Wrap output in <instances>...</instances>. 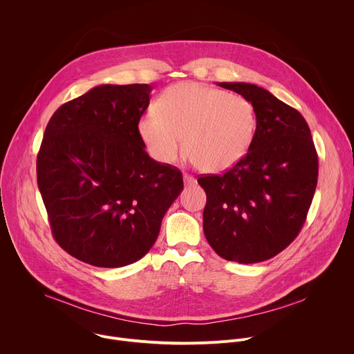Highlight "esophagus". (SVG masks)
Wrapping results in <instances>:
<instances>
[{"label": "esophagus", "mask_w": 354, "mask_h": 354, "mask_svg": "<svg viewBox=\"0 0 354 354\" xmlns=\"http://www.w3.org/2000/svg\"><path fill=\"white\" fill-rule=\"evenodd\" d=\"M183 180H185L186 185H194L196 183V179L192 175H187V174L183 175Z\"/></svg>", "instance_id": "34e87169"}]
</instances>
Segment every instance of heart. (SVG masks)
Wrapping results in <instances>:
<instances>
[{
  "label": "heart",
  "instance_id": "obj_1",
  "mask_svg": "<svg viewBox=\"0 0 354 354\" xmlns=\"http://www.w3.org/2000/svg\"><path fill=\"white\" fill-rule=\"evenodd\" d=\"M257 131V113L250 100L224 89L197 82L168 86L154 111L137 122V134L160 164H172L183 140L186 158L201 171L223 172L249 151Z\"/></svg>",
  "mask_w": 354,
  "mask_h": 354
}]
</instances>
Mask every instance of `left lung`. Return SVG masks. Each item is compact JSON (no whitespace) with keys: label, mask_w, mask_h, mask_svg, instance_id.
I'll use <instances>...</instances> for the list:
<instances>
[{"label":"left lung","mask_w":354,"mask_h":354,"mask_svg":"<svg viewBox=\"0 0 354 354\" xmlns=\"http://www.w3.org/2000/svg\"><path fill=\"white\" fill-rule=\"evenodd\" d=\"M218 85L250 100L257 131L238 164L197 179L207 196L203 230L223 259L258 263L280 254L304 225L318 182V156L298 111L254 84Z\"/></svg>","instance_id":"left-lung-1"}]
</instances>
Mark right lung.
I'll return each mask as SVG.
<instances>
[{
    "label": "right lung",
    "instance_id": "add662e5",
    "mask_svg": "<svg viewBox=\"0 0 354 354\" xmlns=\"http://www.w3.org/2000/svg\"><path fill=\"white\" fill-rule=\"evenodd\" d=\"M151 89L95 86L62 105L44 130L36 171L50 228L67 254L92 266L141 259L183 189L180 171L148 157L137 134Z\"/></svg>",
    "mask_w": 354,
    "mask_h": 354
}]
</instances>
